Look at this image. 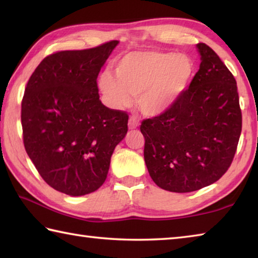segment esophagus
Listing matches in <instances>:
<instances>
[{"label":"esophagus","mask_w":258,"mask_h":258,"mask_svg":"<svg viewBox=\"0 0 258 258\" xmlns=\"http://www.w3.org/2000/svg\"><path fill=\"white\" fill-rule=\"evenodd\" d=\"M138 126H139L138 120L135 119L134 117H131L130 120H128V128H130V130H134V128H137Z\"/></svg>","instance_id":"obj_1"}]
</instances>
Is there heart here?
I'll use <instances>...</instances> for the list:
<instances>
[{"label": "heart", "instance_id": "heart-1", "mask_svg": "<svg viewBox=\"0 0 258 258\" xmlns=\"http://www.w3.org/2000/svg\"><path fill=\"white\" fill-rule=\"evenodd\" d=\"M195 71L186 54L133 51L116 61L115 76L103 73L98 85L111 107H130L139 96L140 110L154 117L169 110L185 93Z\"/></svg>", "mask_w": 258, "mask_h": 258}]
</instances>
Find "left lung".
<instances>
[{
    "mask_svg": "<svg viewBox=\"0 0 258 258\" xmlns=\"http://www.w3.org/2000/svg\"><path fill=\"white\" fill-rule=\"evenodd\" d=\"M197 47L202 62L189 89L169 110L140 126L152 181L180 194L211 185L224 175L242 127L233 75L208 45Z\"/></svg>",
    "mask_w": 258,
    "mask_h": 258,
    "instance_id": "left-lung-1",
    "label": "left lung"
}]
</instances>
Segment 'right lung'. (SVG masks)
Returning a JSON list of instances; mask_svg holds the SVG:
<instances>
[{
    "label": "right lung",
    "instance_id": "obj_1",
    "mask_svg": "<svg viewBox=\"0 0 258 258\" xmlns=\"http://www.w3.org/2000/svg\"><path fill=\"white\" fill-rule=\"evenodd\" d=\"M118 41L47 55L32 74L21 102L26 152L43 180L68 196L98 190L128 115L100 101L97 78Z\"/></svg>",
    "mask_w": 258,
    "mask_h": 258
}]
</instances>
